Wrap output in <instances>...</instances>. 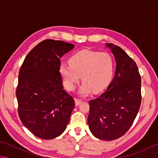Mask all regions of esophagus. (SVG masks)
I'll list each match as a JSON object with an SVG mask.
<instances>
[{
	"instance_id": "esophagus-1",
	"label": "esophagus",
	"mask_w": 158,
	"mask_h": 158,
	"mask_svg": "<svg viewBox=\"0 0 158 158\" xmlns=\"http://www.w3.org/2000/svg\"><path fill=\"white\" fill-rule=\"evenodd\" d=\"M74 101H75V105L76 106H78L81 102V100H79V99H77V98L74 99Z\"/></svg>"
}]
</instances>
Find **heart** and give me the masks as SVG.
<instances>
[{
  "label": "heart",
  "mask_w": 158,
  "mask_h": 158,
  "mask_svg": "<svg viewBox=\"0 0 158 158\" xmlns=\"http://www.w3.org/2000/svg\"><path fill=\"white\" fill-rule=\"evenodd\" d=\"M69 65H60L59 73L66 88L73 90L81 77L79 94L88 95L93 90L97 93L107 88L114 72V60L108 53L84 49L69 58Z\"/></svg>",
  "instance_id": "obj_1"
}]
</instances>
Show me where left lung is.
<instances>
[{"label":"left lung","instance_id":"1","mask_svg":"<svg viewBox=\"0 0 158 158\" xmlns=\"http://www.w3.org/2000/svg\"><path fill=\"white\" fill-rule=\"evenodd\" d=\"M116 63L114 77L100 97L89 102L90 132L99 139L112 141L125 135L141 105V77L136 63L121 47L106 43Z\"/></svg>","mask_w":158,"mask_h":158}]
</instances>
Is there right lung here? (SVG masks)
<instances>
[{"mask_svg":"<svg viewBox=\"0 0 158 158\" xmlns=\"http://www.w3.org/2000/svg\"><path fill=\"white\" fill-rule=\"evenodd\" d=\"M74 45L53 40L41 42L28 53L19 73L16 90L23 125L36 137L52 139L66 129L74 101L59 73L60 58Z\"/></svg>","mask_w":158,"mask_h":158,"instance_id":"1","label":"right lung"}]
</instances>
